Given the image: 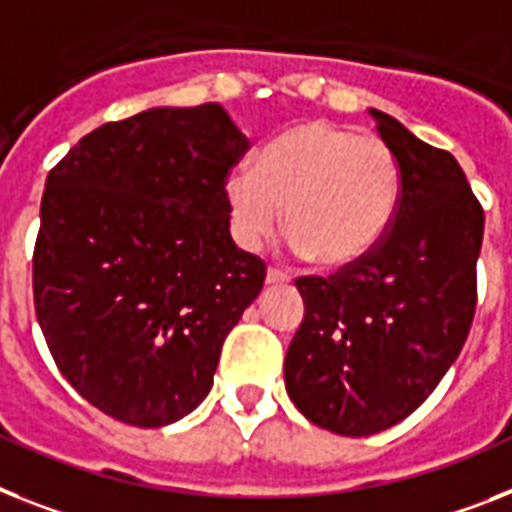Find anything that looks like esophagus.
Instances as JSON below:
<instances>
[{
    "label": "esophagus",
    "instance_id": "1",
    "mask_svg": "<svg viewBox=\"0 0 512 512\" xmlns=\"http://www.w3.org/2000/svg\"><path fill=\"white\" fill-rule=\"evenodd\" d=\"M287 282H290V277L282 274L280 269H269L266 272V285H287Z\"/></svg>",
    "mask_w": 512,
    "mask_h": 512
}]
</instances>
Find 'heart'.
<instances>
[{
  "label": "heart",
  "mask_w": 512,
  "mask_h": 512,
  "mask_svg": "<svg viewBox=\"0 0 512 512\" xmlns=\"http://www.w3.org/2000/svg\"><path fill=\"white\" fill-rule=\"evenodd\" d=\"M232 235L256 251L280 230L298 256L324 269L356 266L382 246L403 201V167L390 143L311 120L277 135L256 170L225 183Z\"/></svg>",
  "instance_id": "heart-1"
}]
</instances>
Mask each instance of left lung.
Returning a JSON list of instances; mask_svg holds the SVG:
<instances>
[{"label": "left lung", "mask_w": 512, "mask_h": 512, "mask_svg": "<svg viewBox=\"0 0 512 512\" xmlns=\"http://www.w3.org/2000/svg\"><path fill=\"white\" fill-rule=\"evenodd\" d=\"M403 167V201L382 246L329 277H298L306 314L285 387L311 424L369 437L411 416L445 377L476 311L484 209L445 149L371 109Z\"/></svg>", "instance_id": "left-lung-1"}]
</instances>
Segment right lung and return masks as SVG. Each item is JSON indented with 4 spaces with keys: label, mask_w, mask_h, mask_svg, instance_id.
<instances>
[{
    "label": "right lung",
    "mask_w": 512,
    "mask_h": 512,
    "mask_svg": "<svg viewBox=\"0 0 512 512\" xmlns=\"http://www.w3.org/2000/svg\"><path fill=\"white\" fill-rule=\"evenodd\" d=\"M248 146L219 104L156 107L83 135L46 177L36 319L62 377L117 421L188 416L264 287L225 198Z\"/></svg>",
    "instance_id": "1"
}]
</instances>
